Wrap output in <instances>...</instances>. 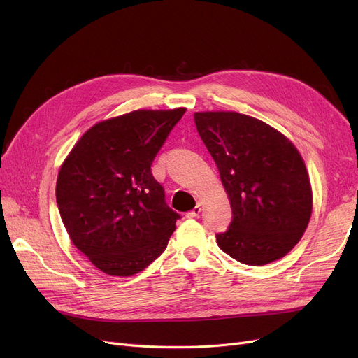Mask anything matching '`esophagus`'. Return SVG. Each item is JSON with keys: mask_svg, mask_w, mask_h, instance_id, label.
<instances>
[{"mask_svg": "<svg viewBox=\"0 0 358 358\" xmlns=\"http://www.w3.org/2000/svg\"><path fill=\"white\" fill-rule=\"evenodd\" d=\"M200 212H201V206H200V204H196V208H194L193 210H190V212H187V213H185V217H189V219H192V217H197V216L200 215Z\"/></svg>", "mask_w": 358, "mask_h": 358, "instance_id": "esophagus-1", "label": "esophagus"}]
</instances>
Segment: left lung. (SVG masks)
Listing matches in <instances>:
<instances>
[{"label": "left lung", "instance_id": "8db88e82", "mask_svg": "<svg viewBox=\"0 0 358 358\" xmlns=\"http://www.w3.org/2000/svg\"><path fill=\"white\" fill-rule=\"evenodd\" d=\"M194 123L231 200L232 222L216 234L219 248L248 266L285 257L312 213L309 176L294 145L235 111L194 113Z\"/></svg>", "mask_w": 358, "mask_h": 358}]
</instances>
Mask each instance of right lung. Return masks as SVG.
I'll return each mask as SVG.
<instances>
[{
	"label": "right lung",
	"mask_w": 358,
	"mask_h": 358,
	"mask_svg": "<svg viewBox=\"0 0 358 358\" xmlns=\"http://www.w3.org/2000/svg\"><path fill=\"white\" fill-rule=\"evenodd\" d=\"M185 108L136 110L92 126L62 164L56 203L64 227L106 274L129 277L166 248L181 217L150 165Z\"/></svg>",
	"instance_id": "1"
}]
</instances>
